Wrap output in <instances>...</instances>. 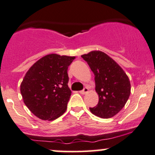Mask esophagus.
<instances>
[{
  "mask_svg": "<svg viewBox=\"0 0 155 155\" xmlns=\"http://www.w3.org/2000/svg\"><path fill=\"white\" fill-rule=\"evenodd\" d=\"M87 92H88V88H87V87H84L83 90L79 91V93H80L81 94H85Z\"/></svg>",
  "mask_w": 155,
  "mask_h": 155,
  "instance_id": "esophagus-1",
  "label": "esophagus"
}]
</instances>
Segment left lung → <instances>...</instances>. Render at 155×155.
<instances>
[{
	"instance_id": "1",
	"label": "left lung",
	"mask_w": 155,
	"mask_h": 155,
	"mask_svg": "<svg viewBox=\"0 0 155 155\" xmlns=\"http://www.w3.org/2000/svg\"><path fill=\"white\" fill-rule=\"evenodd\" d=\"M94 74L95 91L99 96L91 113L102 118L115 116L124 107L130 94V82L123 69L106 53L92 51L82 54Z\"/></svg>"
}]
</instances>
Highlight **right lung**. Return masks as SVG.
<instances>
[{"mask_svg":"<svg viewBox=\"0 0 155 155\" xmlns=\"http://www.w3.org/2000/svg\"><path fill=\"white\" fill-rule=\"evenodd\" d=\"M75 58L49 54L28 70L20 91L25 104L37 118L52 121L65 112L71 95L68 69Z\"/></svg>","mask_w":155,"mask_h":155,"instance_id":"right-lung-1","label":"right lung"}]
</instances>
